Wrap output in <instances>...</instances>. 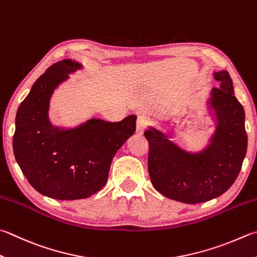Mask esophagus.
<instances>
[{
    "label": "esophagus",
    "mask_w": 257,
    "mask_h": 257,
    "mask_svg": "<svg viewBox=\"0 0 257 257\" xmlns=\"http://www.w3.org/2000/svg\"><path fill=\"white\" fill-rule=\"evenodd\" d=\"M149 119L145 116H139L138 123H137V132L138 134H143L145 128L148 126Z\"/></svg>",
    "instance_id": "1"
}]
</instances>
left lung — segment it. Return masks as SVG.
Listing matches in <instances>:
<instances>
[{"instance_id":"left-lung-1","label":"left lung","mask_w":257,"mask_h":257,"mask_svg":"<svg viewBox=\"0 0 257 257\" xmlns=\"http://www.w3.org/2000/svg\"><path fill=\"white\" fill-rule=\"evenodd\" d=\"M219 81L208 99L216 131L200 152H188L154 127L144 132L149 142V174L153 187L185 204H199L226 192L236 180L247 151L245 112L235 97L228 72H214Z\"/></svg>"}]
</instances>
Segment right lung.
<instances>
[{
	"label": "right lung",
	"instance_id": "add662e5",
	"mask_svg": "<svg viewBox=\"0 0 257 257\" xmlns=\"http://www.w3.org/2000/svg\"><path fill=\"white\" fill-rule=\"evenodd\" d=\"M81 68L70 59L53 64L33 84L16 117L18 164L38 192L58 200L84 199L99 191L116 152L137 130L135 115L114 123L91 118L69 130L53 126L48 116L51 95Z\"/></svg>",
	"mask_w": 257,
	"mask_h": 257
}]
</instances>
